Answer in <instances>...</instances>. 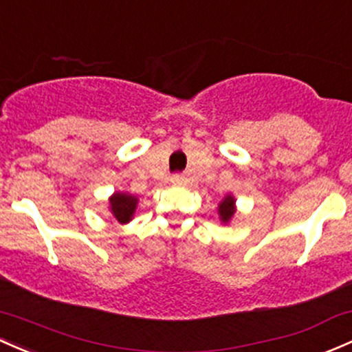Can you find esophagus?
Masks as SVG:
<instances>
[{
	"mask_svg": "<svg viewBox=\"0 0 352 352\" xmlns=\"http://www.w3.org/2000/svg\"><path fill=\"white\" fill-rule=\"evenodd\" d=\"M170 182L175 184V185H180V184L185 182V177L182 175V173H173L172 179H170Z\"/></svg>",
	"mask_w": 352,
	"mask_h": 352,
	"instance_id": "34e87169",
	"label": "esophagus"
}]
</instances>
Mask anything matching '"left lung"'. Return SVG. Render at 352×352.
<instances>
[{"mask_svg": "<svg viewBox=\"0 0 352 352\" xmlns=\"http://www.w3.org/2000/svg\"><path fill=\"white\" fill-rule=\"evenodd\" d=\"M234 199L230 195H227L226 199L222 200V202H220V206H219V214H220V220H222V222H229L230 220V217H232L234 215Z\"/></svg>", "mask_w": 352, "mask_h": 352, "instance_id": "left-lung-1", "label": "left lung"}]
</instances>
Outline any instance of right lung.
<instances>
[{
	"instance_id": "1",
	"label": "right lung",
	"mask_w": 352,
	"mask_h": 352,
	"mask_svg": "<svg viewBox=\"0 0 352 352\" xmlns=\"http://www.w3.org/2000/svg\"><path fill=\"white\" fill-rule=\"evenodd\" d=\"M110 206L111 214L115 215V219H117L120 223H125L132 219L135 207H137V199L126 194H115L110 199Z\"/></svg>"
}]
</instances>
